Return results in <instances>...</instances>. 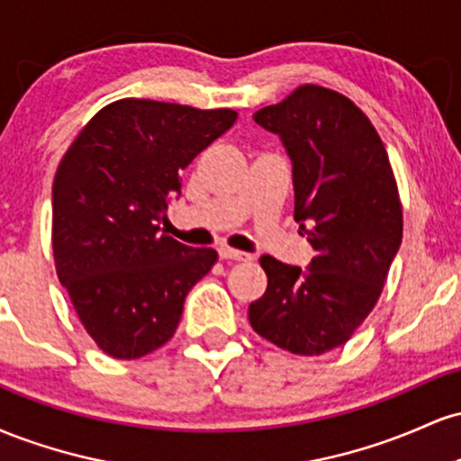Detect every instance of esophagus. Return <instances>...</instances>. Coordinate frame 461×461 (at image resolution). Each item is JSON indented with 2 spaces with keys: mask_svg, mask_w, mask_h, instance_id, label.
Returning a JSON list of instances; mask_svg holds the SVG:
<instances>
[{
  "mask_svg": "<svg viewBox=\"0 0 461 461\" xmlns=\"http://www.w3.org/2000/svg\"><path fill=\"white\" fill-rule=\"evenodd\" d=\"M219 258H221V260H236V262H251L253 260L251 253L236 251V249H230V247H221L219 249Z\"/></svg>",
  "mask_w": 461,
  "mask_h": 461,
  "instance_id": "esophagus-1",
  "label": "esophagus"
}]
</instances>
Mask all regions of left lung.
<instances>
[{"instance_id": "1", "label": "left lung", "mask_w": 461, "mask_h": 461, "mask_svg": "<svg viewBox=\"0 0 461 461\" xmlns=\"http://www.w3.org/2000/svg\"><path fill=\"white\" fill-rule=\"evenodd\" d=\"M279 136L294 184V221L314 258L305 268L262 256L267 293L249 322L297 356L345 345L373 312L401 247L403 210L388 153L345 95L305 84L253 114Z\"/></svg>"}]
</instances>
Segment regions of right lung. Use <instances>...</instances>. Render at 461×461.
Wrapping results in <instances>:
<instances>
[{
  "label": "right lung",
  "mask_w": 461,
  "mask_h": 461,
  "mask_svg": "<svg viewBox=\"0 0 461 461\" xmlns=\"http://www.w3.org/2000/svg\"><path fill=\"white\" fill-rule=\"evenodd\" d=\"M234 110L121 99L88 121L56 171L51 245L84 330L136 359L171 340L184 299L216 262L162 234L182 171L234 125Z\"/></svg>",
  "instance_id": "add662e5"
}]
</instances>
